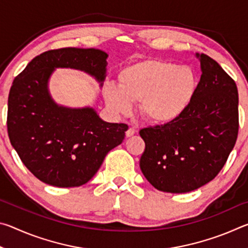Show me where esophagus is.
Listing matches in <instances>:
<instances>
[{"instance_id":"esophagus-1","label":"esophagus","mask_w":248,"mask_h":248,"mask_svg":"<svg viewBox=\"0 0 248 248\" xmlns=\"http://www.w3.org/2000/svg\"><path fill=\"white\" fill-rule=\"evenodd\" d=\"M134 133H136V130H134L133 128H129L127 131H125V137L131 138L134 136Z\"/></svg>"}]
</instances>
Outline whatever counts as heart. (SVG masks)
Masks as SVG:
<instances>
[{"instance_id": "heart-1", "label": "heart", "mask_w": 248, "mask_h": 248, "mask_svg": "<svg viewBox=\"0 0 248 248\" xmlns=\"http://www.w3.org/2000/svg\"><path fill=\"white\" fill-rule=\"evenodd\" d=\"M119 89L104 90L108 107L127 115L131 104H140V114L156 125L174 124L186 114L194 100L199 79L195 70L163 59H145L129 64L118 74Z\"/></svg>"}]
</instances>
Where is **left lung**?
Returning a JSON list of instances; mask_svg holds the SVG:
<instances>
[{
  "label": "left lung",
  "mask_w": 248,
  "mask_h": 248,
  "mask_svg": "<svg viewBox=\"0 0 248 248\" xmlns=\"http://www.w3.org/2000/svg\"><path fill=\"white\" fill-rule=\"evenodd\" d=\"M201 78L186 114L174 124L140 130L145 150L140 169L157 190L183 194L216 177L238 132L236 84L217 61L196 53Z\"/></svg>",
  "instance_id": "1"
}]
</instances>
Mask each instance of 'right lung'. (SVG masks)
<instances>
[{"label": "right lung", "mask_w": 248, "mask_h": 248, "mask_svg": "<svg viewBox=\"0 0 248 248\" xmlns=\"http://www.w3.org/2000/svg\"><path fill=\"white\" fill-rule=\"evenodd\" d=\"M107 58L94 48L49 50L14 79L8 95V137L24 165L45 184L62 188L86 184L109 151L124 139L127 124L104 121L93 107L59 105L49 92V79L59 68L83 71L102 87Z\"/></svg>", "instance_id": "right-lung-1"}]
</instances>
